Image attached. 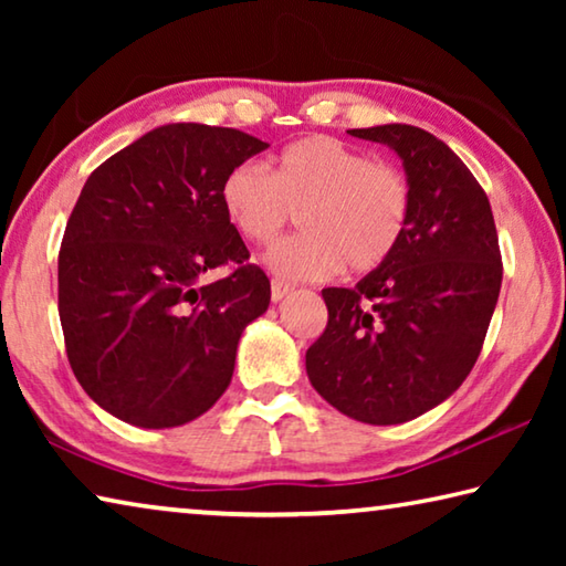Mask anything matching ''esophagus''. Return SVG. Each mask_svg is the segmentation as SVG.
<instances>
[{"label": "esophagus", "instance_id": "1", "mask_svg": "<svg viewBox=\"0 0 566 566\" xmlns=\"http://www.w3.org/2000/svg\"><path fill=\"white\" fill-rule=\"evenodd\" d=\"M290 292H292L290 284H284V282H280V280H272V300H274V302L284 300V296L290 294Z\"/></svg>", "mask_w": 566, "mask_h": 566}]
</instances>
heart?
Instances as JSON below:
<instances>
[{
    "label": "heart",
    "mask_w": 566,
    "mask_h": 566,
    "mask_svg": "<svg viewBox=\"0 0 566 566\" xmlns=\"http://www.w3.org/2000/svg\"><path fill=\"white\" fill-rule=\"evenodd\" d=\"M229 222L254 244H272L294 209L304 232L276 244L266 264L286 280H324L379 270L405 237L411 187L405 171L329 134L284 147L274 171L242 161L224 177Z\"/></svg>",
    "instance_id": "obj_1"
}]
</instances>
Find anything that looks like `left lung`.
I'll list each match as a JSON object with an SVG mask.
<instances>
[{"instance_id": "obj_1", "label": "left lung", "mask_w": 566, "mask_h": 566, "mask_svg": "<svg viewBox=\"0 0 566 566\" xmlns=\"http://www.w3.org/2000/svg\"><path fill=\"white\" fill-rule=\"evenodd\" d=\"M349 134L401 157L411 217L379 270L322 290L329 319L306 349V375L342 415L401 424L472 371L502 286L500 239L484 189L434 134L411 124Z\"/></svg>"}]
</instances>
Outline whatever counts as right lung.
I'll return each instance as SVG.
<instances>
[{
    "instance_id": "right-lung-1",
    "label": "right lung",
    "mask_w": 566,
    "mask_h": 566,
    "mask_svg": "<svg viewBox=\"0 0 566 566\" xmlns=\"http://www.w3.org/2000/svg\"><path fill=\"white\" fill-rule=\"evenodd\" d=\"M266 147L239 129L167 124L102 161L76 199L60 249L66 359L127 424H187L232 381L239 337L272 292L222 185ZM217 265L230 274L205 285Z\"/></svg>"
}]
</instances>
